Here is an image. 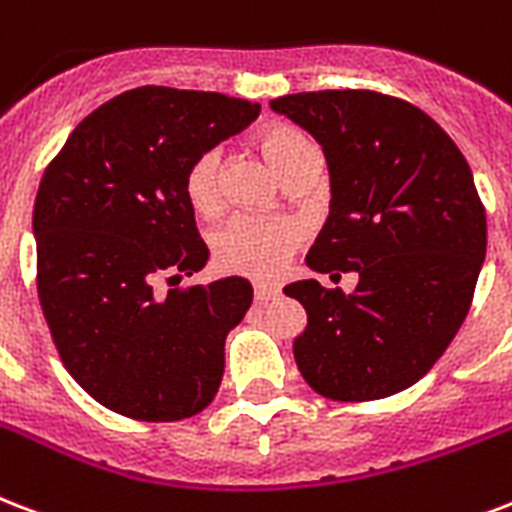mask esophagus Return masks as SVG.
Here are the masks:
<instances>
[{
    "instance_id": "34e87169",
    "label": "esophagus",
    "mask_w": 512,
    "mask_h": 512,
    "mask_svg": "<svg viewBox=\"0 0 512 512\" xmlns=\"http://www.w3.org/2000/svg\"><path fill=\"white\" fill-rule=\"evenodd\" d=\"M279 298V287H273V284H255V300L257 303H268V300Z\"/></svg>"
}]
</instances>
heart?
<instances>
[{"mask_svg": "<svg viewBox=\"0 0 512 512\" xmlns=\"http://www.w3.org/2000/svg\"><path fill=\"white\" fill-rule=\"evenodd\" d=\"M260 150L284 179L317 155V147L300 128L290 123H273L260 134ZM187 201L195 212L212 214L220 206V152L206 150L187 166ZM300 228L292 220L236 214L222 225L212 239L214 260L225 271L244 276H273L282 271L292 249L300 244Z\"/></svg>", "mask_w": 512, "mask_h": 512, "instance_id": "heart-1", "label": "heart"}]
</instances>
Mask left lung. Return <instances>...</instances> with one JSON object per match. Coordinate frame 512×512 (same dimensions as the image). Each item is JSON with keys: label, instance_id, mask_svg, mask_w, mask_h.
I'll list each match as a JSON object with an SVG mask.
<instances>
[{"label": "left lung", "instance_id": "obj_1", "mask_svg": "<svg viewBox=\"0 0 512 512\" xmlns=\"http://www.w3.org/2000/svg\"><path fill=\"white\" fill-rule=\"evenodd\" d=\"M314 136L330 171V214L306 263L357 271L351 295L300 279L308 325L295 362L319 395L381 400L413 386L459 333L486 257V212L454 139L419 107L376 91L271 101Z\"/></svg>", "mask_w": 512, "mask_h": 512}]
</instances>
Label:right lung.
I'll return each mask as SVG.
<instances>
[{"instance_id":"right-lung-1","label":"right lung","mask_w":512,"mask_h":512,"mask_svg":"<svg viewBox=\"0 0 512 512\" xmlns=\"http://www.w3.org/2000/svg\"><path fill=\"white\" fill-rule=\"evenodd\" d=\"M260 115L222 93L144 85L74 128L34 201L37 290L77 384L115 413L177 421L212 403L225 338L252 284L225 276L155 292L209 260L187 201V166Z\"/></svg>"}]
</instances>
